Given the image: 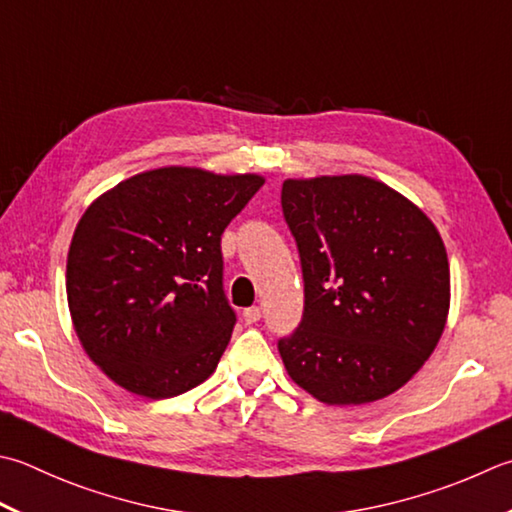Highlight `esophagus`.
Segmentation results:
<instances>
[{
  "label": "esophagus",
  "mask_w": 512,
  "mask_h": 512,
  "mask_svg": "<svg viewBox=\"0 0 512 512\" xmlns=\"http://www.w3.org/2000/svg\"><path fill=\"white\" fill-rule=\"evenodd\" d=\"M242 317H244V322H246V324H255V322H259V319H262V308H259V306L244 308Z\"/></svg>",
  "instance_id": "obj_1"
}]
</instances>
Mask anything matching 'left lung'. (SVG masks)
<instances>
[{
	"label": "left lung",
	"instance_id": "8db88e82",
	"mask_svg": "<svg viewBox=\"0 0 512 512\" xmlns=\"http://www.w3.org/2000/svg\"><path fill=\"white\" fill-rule=\"evenodd\" d=\"M282 210L304 275V315L279 355L293 382L330 406L402 388L444 333L446 246L426 213L364 175L286 179Z\"/></svg>",
	"mask_w": 512,
	"mask_h": 512
}]
</instances>
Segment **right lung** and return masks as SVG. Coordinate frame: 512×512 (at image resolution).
Masks as SVG:
<instances>
[{"label":"right lung","mask_w":512,"mask_h":512,"mask_svg":"<svg viewBox=\"0 0 512 512\" xmlns=\"http://www.w3.org/2000/svg\"><path fill=\"white\" fill-rule=\"evenodd\" d=\"M264 177L164 166L119 182L79 219L66 262L86 355L130 393L182 395L215 373L235 310L222 233Z\"/></svg>","instance_id":"obj_1"}]
</instances>
